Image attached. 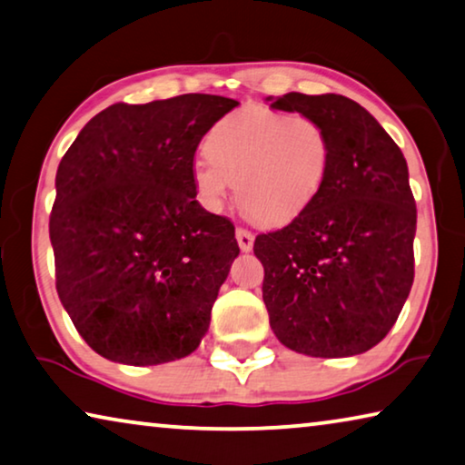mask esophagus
I'll list each match as a JSON object with an SVG mask.
<instances>
[{
    "label": "esophagus",
    "mask_w": 465,
    "mask_h": 465,
    "mask_svg": "<svg viewBox=\"0 0 465 465\" xmlns=\"http://www.w3.org/2000/svg\"><path fill=\"white\" fill-rule=\"evenodd\" d=\"M235 238H238V244L242 248V252H250V250H252L254 235L250 233L248 230H244V227H238V230H235Z\"/></svg>",
    "instance_id": "34e87169"
}]
</instances>
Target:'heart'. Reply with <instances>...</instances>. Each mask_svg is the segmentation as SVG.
<instances>
[{
	"label": "heart",
	"instance_id": "heart-1",
	"mask_svg": "<svg viewBox=\"0 0 465 465\" xmlns=\"http://www.w3.org/2000/svg\"><path fill=\"white\" fill-rule=\"evenodd\" d=\"M193 165L198 198L221 209L235 186L242 211L264 225L302 215L325 186L331 136L312 115L246 107L221 117Z\"/></svg>",
	"mask_w": 465,
	"mask_h": 465
}]
</instances>
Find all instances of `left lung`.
Segmentation results:
<instances>
[{"instance_id":"1","label":"left lung","mask_w":465,"mask_h":465,"mask_svg":"<svg viewBox=\"0 0 465 465\" xmlns=\"http://www.w3.org/2000/svg\"><path fill=\"white\" fill-rule=\"evenodd\" d=\"M267 101L312 115L333 146L314 203L254 240L271 329L306 356H356L391 331L414 283L408 163L381 124L343 94L287 93Z\"/></svg>"}]
</instances>
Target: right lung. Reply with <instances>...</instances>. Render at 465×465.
Instances as JSON below:
<instances>
[{
    "label": "right lung",
    "instance_id": "obj_1",
    "mask_svg": "<svg viewBox=\"0 0 465 465\" xmlns=\"http://www.w3.org/2000/svg\"><path fill=\"white\" fill-rule=\"evenodd\" d=\"M238 101L190 93L93 117L55 175V287L80 337L112 362L186 358L240 246L196 201L194 153Z\"/></svg>",
    "mask_w": 465,
    "mask_h": 465
}]
</instances>
